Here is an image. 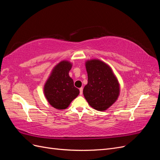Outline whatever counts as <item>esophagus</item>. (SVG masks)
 Instances as JSON below:
<instances>
[{"label":"esophagus","mask_w":160,"mask_h":160,"mask_svg":"<svg viewBox=\"0 0 160 160\" xmlns=\"http://www.w3.org/2000/svg\"><path fill=\"white\" fill-rule=\"evenodd\" d=\"M79 91H80V95L83 94V88H79Z\"/></svg>","instance_id":"34e87169"}]
</instances>
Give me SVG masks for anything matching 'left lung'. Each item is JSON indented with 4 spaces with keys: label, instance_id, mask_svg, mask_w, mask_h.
Returning <instances> with one entry per match:
<instances>
[{
    "label": "left lung",
    "instance_id": "1",
    "mask_svg": "<svg viewBox=\"0 0 160 160\" xmlns=\"http://www.w3.org/2000/svg\"><path fill=\"white\" fill-rule=\"evenodd\" d=\"M88 83L83 89V95L89 105L93 109L107 110L118 100L120 84L111 67L100 59L85 61Z\"/></svg>",
    "mask_w": 160,
    "mask_h": 160
}]
</instances>
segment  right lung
<instances>
[{
  "instance_id": "obj_1",
  "label": "right lung",
  "mask_w": 160,
  "mask_h": 160,
  "mask_svg": "<svg viewBox=\"0 0 160 160\" xmlns=\"http://www.w3.org/2000/svg\"><path fill=\"white\" fill-rule=\"evenodd\" d=\"M72 65L67 60L59 62L53 67L43 88L47 101L58 110L67 109L79 94V90L74 86L73 80L69 75Z\"/></svg>"
}]
</instances>
